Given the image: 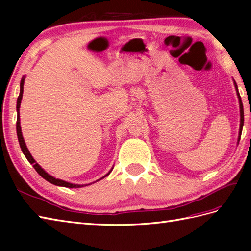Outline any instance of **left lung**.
<instances>
[{
    "mask_svg": "<svg viewBox=\"0 0 251 251\" xmlns=\"http://www.w3.org/2000/svg\"><path fill=\"white\" fill-rule=\"evenodd\" d=\"M234 86H235L236 89V95H237V98H238V102H239V113H241V123H239V131H238V139H237V143L239 142V139H241V136H242V130H243V126H244V108H243V102H242V98H241V95L238 93V88H237V85L236 82L234 81Z\"/></svg>",
    "mask_w": 251,
    "mask_h": 251,
    "instance_id": "8db88e82",
    "label": "left lung"
}]
</instances>
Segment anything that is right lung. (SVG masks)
Masks as SVG:
<instances>
[{
	"label": "right lung",
	"instance_id": "add662e5",
	"mask_svg": "<svg viewBox=\"0 0 251 251\" xmlns=\"http://www.w3.org/2000/svg\"><path fill=\"white\" fill-rule=\"evenodd\" d=\"M25 79V76H23V78H21V81H20V93H19V96H18V98H17V106H16V108H17V124H16V129H17V137H18V141H19V146H20V148H21V151H23V153L25 154V156L26 157V159H28L29 163L33 165V167H34V169L37 172V174H39V175L41 176V177H43L46 181H49V182H50V183H52V184H55V185H58V186H65V188H70V189H72V188H82V186L88 185V184H74V183H71V182H67V181H65V180L56 179L55 177H52V176H50L49 173H46L45 170H44L43 168H42V167L40 166V165L35 162V159H34L33 157H32L31 153H30L29 150H28V148H26V145H25V139H24V137H23V132H21V127H20V114H19V109H20L21 99H23ZM112 169H113V167L111 168V170H110V172H109L108 174L104 175L102 178L98 179L97 181H99V180H101V179H103L104 177H106V176H109L110 173L112 172ZM93 183H95V182H93ZM89 184H92V183H89Z\"/></svg>",
	"mask_w": 251,
	"mask_h": 251
}]
</instances>
